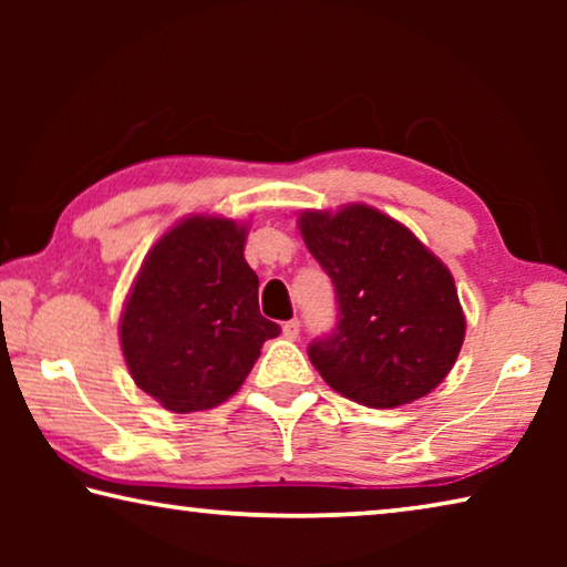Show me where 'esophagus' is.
<instances>
[{"label":"esophagus","mask_w":567,"mask_h":567,"mask_svg":"<svg viewBox=\"0 0 567 567\" xmlns=\"http://www.w3.org/2000/svg\"><path fill=\"white\" fill-rule=\"evenodd\" d=\"M282 334L287 340H297L300 338V320H287L282 324Z\"/></svg>","instance_id":"1"}]
</instances>
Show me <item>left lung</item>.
<instances>
[{
    "mask_svg": "<svg viewBox=\"0 0 567 567\" xmlns=\"http://www.w3.org/2000/svg\"><path fill=\"white\" fill-rule=\"evenodd\" d=\"M297 227L338 295V328L307 348L322 380L378 410L433 392L465 340L447 267L405 225L360 203L305 209Z\"/></svg>",
    "mask_w": 567,
    "mask_h": 567,
    "instance_id": "left-lung-1",
    "label": "left lung"
}]
</instances>
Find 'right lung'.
Here are the masks:
<instances>
[{
  "label": "right lung",
  "instance_id": "right-lung-1",
  "mask_svg": "<svg viewBox=\"0 0 567 567\" xmlns=\"http://www.w3.org/2000/svg\"><path fill=\"white\" fill-rule=\"evenodd\" d=\"M247 225L192 215L140 267L120 320L132 380L172 412L233 398L280 324L260 315V280L245 260Z\"/></svg>",
  "mask_w": 567,
  "mask_h": 567
}]
</instances>
